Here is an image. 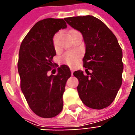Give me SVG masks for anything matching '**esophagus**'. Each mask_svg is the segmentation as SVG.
<instances>
[{
  "label": "esophagus",
  "mask_w": 135,
  "mask_h": 135,
  "mask_svg": "<svg viewBox=\"0 0 135 135\" xmlns=\"http://www.w3.org/2000/svg\"><path fill=\"white\" fill-rule=\"evenodd\" d=\"M70 70H71V75H73V69H70Z\"/></svg>",
  "instance_id": "esophagus-1"
}]
</instances>
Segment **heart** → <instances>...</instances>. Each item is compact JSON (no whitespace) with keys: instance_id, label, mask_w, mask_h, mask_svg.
I'll return each instance as SVG.
<instances>
[{"instance_id":"obj_1","label":"heart","mask_w":135,"mask_h":135,"mask_svg":"<svg viewBox=\"0 0 135 135\" xmlns=\"http://www.w3.org/2000/svg\"><path fill=\"white\" fill-rule=\"evenodd\" d=\"M74 32H75L74 30L71 31V34ZM59 36H60V32H57L53 37V44L54 48L56 49H58ZM81 56H82L81 51H68V52H66L62 56L61 60H62V62H64L69 66L74 67L77 65V63L79 62V60L81 58Z\"/></svg>"}]
</instances>
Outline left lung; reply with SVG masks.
<instances>
[{
  "instance_id": "1",
  "label": "left lung",
  "mask_w": 135,
  "mask_h": 135,
  "mask_svg": "<svg viewBox=\"0 0 135 135\" xmlns=\"http://www.w3.org/2000/svg\"><path fill=\"white\" fill-rule=\"evenodd\" d=\"M65 20L82 33L86 46L82 61L86 75L81 70L73 73L79 81V98L93 109L108 107L123 82V52L118 41L109 28L94 16L71 17Z\"/></svg>"
}]
</instances>
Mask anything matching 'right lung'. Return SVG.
<instances>
[{"label":"right lung","mask_w":135,"mask_h":135,"mask_svg":"<svg viewBox=\"0 0 135 135\" xmlns=\"http://www.w3.org/2000/svg\"><path fill=\"white\" fill-rule=\"evenodd\" d=\"M67 27L63 19L47 18L33 26L22 41L17 62L20 87L31 110L38 116L50 118L61 112L62 94L70 70L65 65L58 68L57 75H47L56 68V55L53 37Z\"/></svg>","instance_id":"right-lung-1"}]
</instances>
